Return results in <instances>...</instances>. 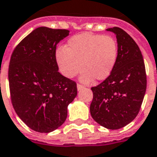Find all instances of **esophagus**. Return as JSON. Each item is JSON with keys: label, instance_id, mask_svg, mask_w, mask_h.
<instances>
[{"label": "esophagus", "instance_id": "obj_1", "mask_svg": "<svg viewBox=\"0 0 157 157\" xmlns=\"http://www.w3.org/2000/svg\"><path fill=\"white\" fill-rule=\"evenodd\" d=\"M84 87V86H82V85H81V84H77V90H82V88Z\"/></svg>", "mask_w": 157, "mask_h": 157}]
</instances>
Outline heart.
Returning a JSON list of instances; mask_svg holds the SVG:
<instances>
[{
    "mask_svg": "<svg viewBox=\"0 0 157 157\" xmlns=\"http://www.w3.org/2000/svg\"><path fill=\"white\" fill-rule=\"evenodd\" d=\"M118 45L109 35L82 33L67 41L65 48H58L56 61L64 76L73 78L81 70V81L90 83L96 78H108L117 65Z\"/></svg>",
    "mask_w": 157,
    "mask_h": 157,
    "instance_id": "1",
    "label": "heart"
}]
</instances>
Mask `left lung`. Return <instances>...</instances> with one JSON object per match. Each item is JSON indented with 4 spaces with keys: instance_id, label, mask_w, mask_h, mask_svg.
<instances>
[{
    "instance_id": "obj_1",
    "label": "left lung",
    "mask_w": 157,
    "mask_h": 157,
    "mask_svg": "<svg viewBox=\"0 0 157 157\" xmlns=\"http://www.w3.org/2000/svg\"><path fill=\"white\" fill-rule=\"evenodd\" d=\"M116 34L117 65L111 75L91 87L90 115L101 126L117 130L132 122L140 111L147 90V74L139 46L119 27L106 29Z\"/></svg>"
}]
</instances>
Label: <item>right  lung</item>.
<instances>
[{
    "label": "right lung",
    "mask_w": 157,
    "mask_h": 157,
    "mask_svg": "<svg viewBox=\"0 0 157 157\" xmlns=\"http://www.w3.org/2000/svg\"><path fill=\"white\" fill-rule=\"evenodd\" d=\"M69 35L65 29L38 27L10 56L8 79L14 110L35 132L49 133L65 122L67 106L77 95L76 83L58 71L56 45Z\"/></svg>",
    "instance_id": "right-lung-1"
}]
</instances>
